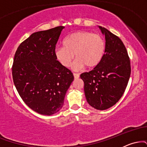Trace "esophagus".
I'll list each match as a JSON object with an SVG mask.
<instances>
[{"label":"esophagus","mask_w":147,"mask_h":147,"mask_svg":"<svg viewBox=\"0 0 147 147\" xmlns=\"http://www.w3.org/2000/svg\"><path fill=\"white\" fill-rule=\"evenodd\" d=\"M73 76H74V78H75V79H78L79 77V74L74 73V74H73Z\"/></svg>","instance_id":"34e87169"}]
</instances>
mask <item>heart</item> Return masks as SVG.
Masks as SVG:
<instances>
[{"label":"heart","instance_id":"heart-1","mask_svg":"<svg viewBox=\"0 0 147 147\" xmlns=\"http://www.w3.org/2000/svg\"><path fill=\"white\" fill-rule=\"evenodd\" d=\"M63 47L55 50V56L64 67H69L74 58L77 59L73 64L75 70L86 66L93 68L99 65L105 52V41L99 34L90 32L77 31L65 37Z\"/></svg>","mask_w":147,"mask_h":147}]
</instances>
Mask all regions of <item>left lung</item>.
<instances>
[{
	"label": "left lung",
	"instance_id": "8db88e82",
	"mask_svg": "<svg viewBox=\"0 0 147 147\" xmlns=\"http://www.w3.org/2000/svg\"><path fill=\"white\" fill-rule=\"evenodd\" d=\"M105 36V52L98 65L80 75L89 105L97 110L114 106L124 94L130 75L131 63L127 50L119 37L98 26Z\"/></svg>",
	"mask_w": 147,
	"mask_h": 147
}]
</instances>
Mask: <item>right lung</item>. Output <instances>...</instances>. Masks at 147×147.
Wrapping results in <instances>:
<instances>
[{
    "mask_svg": "<svg viewBox=\"0 0 147 147\" xmlns=\"http://www.w3.org/2000/svg\"><path fill=\"white\" fill-rule=\"evenodd\" d=\"M63 29V26H59L33 33L20 44L14 55L15 87L26 105L44 115L61 109L74 80L71 71L55 56V47Z\"/></svg>",
    "mask_w": 147,
    "mask_h": 147,
    "instance_id": "right-lung-1",
    "label": "right lung"
}]
</instances>
